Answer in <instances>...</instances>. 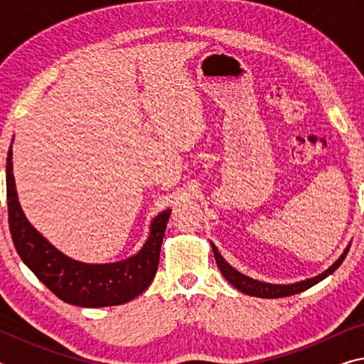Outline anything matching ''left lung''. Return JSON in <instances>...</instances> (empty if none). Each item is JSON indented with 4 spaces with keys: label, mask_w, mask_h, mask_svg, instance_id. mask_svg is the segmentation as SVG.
Returning <instances> with one entry per match:
<instances>
[{
    "label": "left lung",
    "mask_w": 364,
    "mask_h": 364,
    "mask_svg": "<svg viewBox=\"0 0 364 364\" xmlns=\"http://www.w3.org/2000/svg\"><path fill=\"white\" fill-rule=\"evenodd\" d=\"M213 255H215V262H217L218 268L221 271V274L225 276V279L230 282L231 286H234L237 291H241L242 294L252 295V297H260V299H279V297H289V295L304 292L306 289H310L311 286L318 284L319 281H323L324 278H328L329 274L334 273V271L341 267L342 262L345 260V257L348 254L350 244L347 245V249L343 250V254L337 258V260L331 264V267L323 271L321 274L315 276V278L300 281V282H294V284H269V282H263V281H257L254 278H249V276L242 274L241 271H237L236 268H232L230 263H228L217 249V245L210 242Z\"/></svg>",
    "instance_id": "8db88e82"
}]
</instances>
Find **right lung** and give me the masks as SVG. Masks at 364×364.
<instances>
[{
  "mask_svg": "<svg viewBox=\"0 0 364 364\" xmlns=\"http://www.w3.org/2000/svg\"><path fill=\"white\" fill-rule=\"evenodd\" d=\"M6 191L9 230L17 254L60 300L85 308L112 306L127 304L149 287L159 267L170 208L151 221L149 236L138 254L114 263H83L58 250L30 225L17 197L12 147L6 159Z\"/></svg>",
  "mask_w": 364,
  "mask_h": 364,
  "instance_id": "add662e5",
  "label": "right lung"
}]
</instances>
